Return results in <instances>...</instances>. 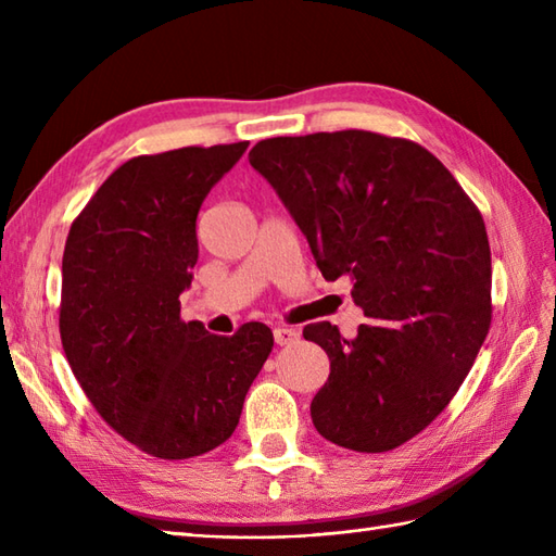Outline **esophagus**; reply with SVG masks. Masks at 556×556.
<instances>
[{
	"mask_svg": "<svg viewBox=\"0 0 556 556\" xmlns=\"http://www.w3.org/2000/svg\"><path fill=\"white\" fill-rule=\"evenodd\" d=\"M301 337L299 329L293 327H275V341L279 346H287V344H293Z\"/></svg>",
	"mask_w": 556,
	"mask_h": 556,
	"instance_id": "obj_1",
	"label": "esophagus"
}]
</instances>
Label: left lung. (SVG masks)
<instances>
[{"label": "left lung", "mask_w": 556, "mask_h": 556, "mask_svg": "<svg viewBox=\"0 0 556 556\" xmlns=\"http://www.w3.org/2000/svg\"><path fill=\"white\" fill-rule=\"evenodd\" d=\"M299 224L323 277H349L368 325L303 337L329 356L311 404L325 440L353 452L401 446L440 416L492 320L485 222L444 164L406 138L337 131L267 138L251 150Z\"/></svg>", "instance_id": "8db88e82"}]
</instances>
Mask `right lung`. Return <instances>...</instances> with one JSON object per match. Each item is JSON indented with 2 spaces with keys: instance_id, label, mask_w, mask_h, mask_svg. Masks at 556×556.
Masks as SVG:
<instances>
[{
  "instance_id": "obj_1",
  "label": "right lung",
  "mask_w": 556,
  "mask_h": 556,
  "mask_svg": "<svg viewBox=\"0 0 556 556\" xmlns=\"http://www.w3.org/2000/svg\"><path fill=\"white\" fill-rule=\"evenodd\" d=\"M248 143L179 148L124 162L71 224L59 334L83 392L124 440L157 458L227 442L275 337L181 320L198 263L195 219Z\"/></svg>"
}]
</instances>
